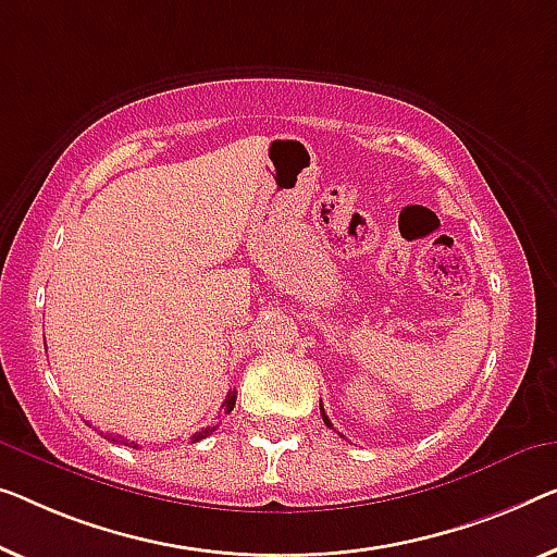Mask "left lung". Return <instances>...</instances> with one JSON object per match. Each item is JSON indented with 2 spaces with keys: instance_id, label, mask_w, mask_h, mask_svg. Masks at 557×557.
Returning <instances> with one entry per match:
<instances>
[{
  "instance_id": "left-lung-1",
  "label": "left lung",
  "mask_w": 557,
  "mask_h": 557,
  "mask_svg": "<svg viewBox=\"0 0 557 557\" xmlns=\"http://www.w3.org/2000/svg\"><path fill=\"white\" fill-rule=\"evenodd\" d=\"M320 412H322V420H325V425H327V428H332V422H330V418H327V414H325V410H322V403H320Z\"/></svg>"
}]
</instances>
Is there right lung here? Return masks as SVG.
Listing matches in <instances>:
<instances>
[{
    "label": "right lung",
    "instance_id": "obj_1",
    "mask_svg": "<svg viewBox=\"0 0 557 557\" xmlns=\"http://www.w3.org/2000/svg\"><path fill=\"white\" fill-rule=\"evenodd\" d=\"M235 400H237V395H235V389H232V393L225 397V403H222V408H225V414H230L232 412V408H235ZM214 428L218 425H212V428H205V430H199V433H195L193 435V443H197V440H202V437H207V435H212L214 433ZM114 443H122V445H129L127 440H120V437H112ZM132 447H137L135 443H132Z\"/></svg>",
    "mask_w": 557,
    "mask_h": 557
}]
</instances>
